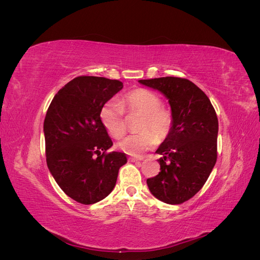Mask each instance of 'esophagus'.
Segmentation results:
<instances>
[{"label":"esophagus","instance_id":"obj_1","mask_svg":"<svg viewBox=\"0 0 260 260\" xmlns=\"http://www.w3.org/2000/svg\"><path fill=\"white\" fill-rule=\"evenodd\" d=\"M129 160L132 161V162H137V161H141V160H142V158H138V157H130Z\"/></svg>","mask_w":260,"mask_h":260}]
</instances>
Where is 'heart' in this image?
<instances>
[{
	"mask_svg": "<svg viewBox=\"0 0 260 260\" xmlns=\"http://www.w3.org/2000/svg\"><path fill=\"white\" fill-rule=\"evenodd\" d=\"M124 108L128 113L141 114L137 124L138 132L123 138L117 146L131 156H140L153 147L157 138L165 139L172 127V114L161 106V99L155 92L138 89L128 93L121 103L109 101L101 109V120L104 128L115 139H120L125 132Z\"/></svg>",
	"mask_w": 260,
	"mask_h": 260,
	"instance_id": "heart-1",
	"label": "heart"
}]
</instances>
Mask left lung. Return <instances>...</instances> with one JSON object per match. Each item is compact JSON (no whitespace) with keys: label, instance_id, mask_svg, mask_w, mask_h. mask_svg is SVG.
I'll return each instance as SVG.
<instances>
[{"label":"left lung","instance_id":"left-lung-1","mask_svg":"<svg viewBox=\"0 0 260 260\" xmlns=\"http://www.w3.org/2000/svg\"><path fill=\"white\" fill-rule=\"evenodd\" d=\"M169 102L172 127L157 148L160 172L146 180L149 191L170 205L190 200L205 184L217 160L218 118L209 99L192 81L177 77L139 80Z\"/></svg>","mask_w":260,"mask_h":260}]
</instances>
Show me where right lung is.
Here are the masks:
<instances>
[{"label": "right lung", "mask_w": 260, "mask_h": 260, "mask_svg": "<svg viewBox=\"0 0 260 260\" xmlns=\"http://www.w3.org/2000/svg\"><path fill=\"white\" fill-rule=\"evenodd\" d=\"M123 88L103 77H77L52 100L43 123L46 164L70 199L90 205L104 200L116 185L123 153L113 146L101 120V109Z\"/></svg>", "instance_id": "1"}]
</instances>
